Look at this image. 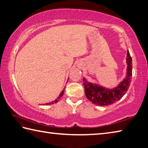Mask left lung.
<instances>
[{
  "label": "left lung",
  "mask_w": 148,
  "mask_h": 148,
  "mask_svg": "<svg viewBox=\"0 0 148 148\" xmlns=\"http://www.w3.org/2000/svg\"><path fill=\"white\" fill-rule=\"evenodd\" d=\"M126 63L127 69L125 78L116 87L112 88H106L98 83L90 82L85 77H83L85 93L88 100L94 104L104 106L114 103L122 98L130 87L132 78V59L128 50Z\"/></svg>",
  "instance_id": "left-lung-1"
}]
</instances>
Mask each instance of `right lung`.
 <instances>
[{
    "label": "right lung",
    "instance_id": "obj_1",
    "mask_svg": "<svg viewBox=\"0 0 148 148\" xmlns=\"http://www.w3.org/2000/svg\"><path fill=\"white\" fill-rule=\"evenodd\" d=\"M64 90H65V88H64ZM64 90H63L62 91H61V92L60 93V96H58V97L55 100H53V101H50V102H49V103H45V104H43V105H45V106H48V105H52V104H53V103H56V102H58L59 100H60V99L62 97V96L63 95V94H64Z\"/></svg>",
    "mask_w": 148,
    "mask_h": 148
}]
</instances>
